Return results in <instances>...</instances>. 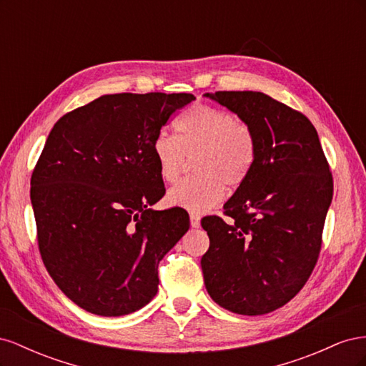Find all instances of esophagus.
I'll list each match as a JSON object with an SVG mask.
<instances>
[{
	"instance_id": "obj_1",
	"label": "esophagus",
	"mask_w": 366,
	"mask_h": 366,
	"mask_svg": "<svg viewBox=\"0 0 366 366\" xmlns=\"http://www.w3.org/2000/svg\"><path fill=\"white\" fill-rule=\"evenodd\" d=\"M189 218H191V226H192L194 229L200 227V219H202L200 215H198L197 212H191V214H189Z\"/></svg>"
}]
</instances>
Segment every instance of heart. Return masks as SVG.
<instances>
[{"instance_id": "obj_1", "label": "heart", "mask_w": 366, "mask_h": 366, "mask_svg": "<svg viewBox=\"0 0 366 366\" xmlns=\"http://www.w3.org/2000/svg\"><path fill=\"white\" fill-rule=\"evenodd\" d=\"M177 136L160 132L152 143L159 175L166 183L180 179L194 159L198 172L168 191V202L191 212H204L224 198V183L238 186L257 159V139L244 120L207 104H195L177 119Z\"/></svg>"}]
</instances>
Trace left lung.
Here are the masks:
<instances>
[{"mask_svg": "<svg viewBox=\"0 0 366 366\" xmlns=\"http://www.w3.org/2000/svg\"><path fill=\"white\" fill-rule=\"evenodd\" d=\"M206 97L250 125L257 159L224 204L229 223L204 217L206 290L232 313L258 316L285 305L305 285L322 246L333 177L317 131L302 113L259 92Z\"/></svg>", "mask_w": 366, "mask_h": 366, "instance_id": "8db88e82", "label": "left lung"}]
</instances>
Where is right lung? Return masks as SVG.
<instances>
[{"label": "right lung", "instance_id": "obj_1", "mask_svg": "<svg viewBox=\"0 0 366 366\" xmlns=\"http://www.w3.org/2000/svg\"><path fill=\"white\" fill-rule=\"evenodd\" d=\"M189 93L105 94L62 116L30 180L38 246L64 295L93 315L124 316L159 290V262L189 229L164 195L154 139Z\"/></svg>", "mask_w": 366, "mask_h": 366}]
</instances>
